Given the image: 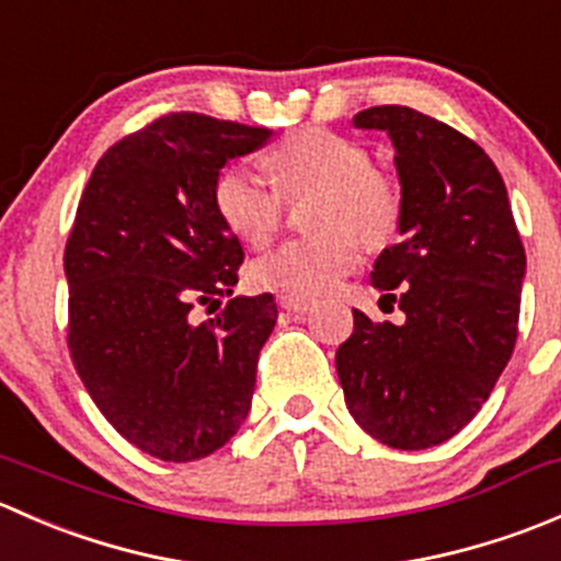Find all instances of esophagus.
<instances>
[{
    "label": "esophagus",
    "instance_id": "34e87169",
    "mask_svg": "<svg viewBox=\"0 0 561 561\" xmlns=\"http://www.w3.org/2000/svg\"><path fill=\"white\" fill-rule=\"evenodd\" d=\"M276 304H279V309H285L287 314H296V317L309 314L314 309V301H307V298H296V296H279L276 298Z\"/></svg>",
    "mask_w": 561,
    "mask_h": 561
}]
</instances>
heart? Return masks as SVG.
<instances>
[{"instance_id":"heart-1","label":"heart","mask_w":561,"mask_h":561,"mask_svg":"<svg viewBox=\"0 0 561 561\" xmlns=\"http://www.w3.org/2000/svg\"><path fill=\"white\" fill-rule=\"evenodd\" d=\"M271 184L247 168H225L214 179L211 203L219 222L252 247L276 236L285 201L317 192L312 239L287 241L249 265V279L263 290L296 298L331 293L358 265V239L386 244L399 228L401 190L358 140L333 129L307 127L282 138L265 154Z\"/></svg>"}]
</instances>
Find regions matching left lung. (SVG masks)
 I'll return each instance as SVG.
<instances>
[{"instance_id":"left-lung-1","label":"left lung","mask_w":561,"mask_h":561,"mask_svg":"<svg viewBox=\"0 0 561 561\" xmlns=\"http://www.w3.org/2000/svg\"><path fill=\"white\" fill-rule=\"evenodd\" d=\"M353 124L382 129L396 149L401 241L375 260L371 285L404 322L353 309L339 382L366 434L423 450L461 432L505 371L526 254L505 181L474 140L407 105L366 107Z\"/></svg>"}]
</instances>
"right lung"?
Wrapping results in <instances>:
<instances>
[{"mask_svg":"<svg viewBox=\"0 0 561 561\" xmlns=\"http://www.w3.org/2000/svg\"><path fill=\"white\" fill-rule=\"evenodd\" d=\"M274 129L168 113L94 165L65 247L72 364L113 428L162 461L222 448L252 407L271 293L233 298L244 249L219 222L214 179ZM229 304L206 323L209 311Z\"/></svg>","mask_w":561,"mask_h":561,"instance_id":"1","label":"right lung"}]
</instances>
